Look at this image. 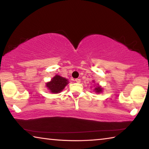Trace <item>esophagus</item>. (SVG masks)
Returning <instances> with one entry per match:
<instances>
[{
    "mask_svg": "<svg viewBox=\"0 0 149 149\" xmlns=\"http://www.w3.org/2000/svg\"><path fill=\"white\" fill-rule=\"evenodd\" d=\"M75 82H77V83H80V79H75Z\"/></svg>",
    "mask_w": 149,
    "mask_h": 149,
    "instance_id": "1",
    "label": "esophagus"
}]
</instances>
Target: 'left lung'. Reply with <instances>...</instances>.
I'll list each match as a JSON object with an SVG mask.
<instances>
[{
  "label": "left lung",
  "mask_w": 149,
  "mask_h": 149,
  "mask_svg": "<svg viewBox=\"0 0 149 149\" xmlns=\"http://www.w3.org/2000/svg\"><path fill=\"white\" fill-rule=\"evenodd\" d=\"M95 91L97 93H100V92H101L102 91V88L100 87H99V86H97V87L95 88Z\"/></svg>",
  "instance_id": "left-lung-1"
}]
</instances>
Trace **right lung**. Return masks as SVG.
<instances>
[{
  "label": "right lung",
  "mask_w": 149,
  "mask_h": 149,
  "mask_svg": "<svg viewBox=\"0 0 149 149\" xmlns=\"http://www.w3.org/2000/svg\"><path fill=\"white\" fill-rule=\"evenodd\" d=\"M68 81L67 79L56 75L46 85L47 87L50 91V92L52 93H58L61 92L64 89L65 85L68 84Z\"/></svg>",
  "instance_id": "right-lung-1"
}]
</instances>
